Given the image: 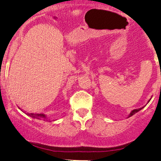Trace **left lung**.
Wrapping results in <instances>:
<instances>
[{
	"mask_svg": "<svg viewBox=\"0 0 161 161\" xmlns=\"http://www.w3.org/2000/svg\"><path fill=\"white\" fill-rule=\"evenodd\" d=\"M149 101H148V103H149ZM144 107H145V106H144ZM144 107H142V108H137V109H134V110H132L131 112H130V113L129 114L128 118H129V117L132 116V115H135V114L137 113V112H139V111L142 110V109Z\"/></svg>",
	"mask_w": 161,
	"mask_h": 161,
	"instance_id": "1",
	"label": "left lung"
}]
</instances>
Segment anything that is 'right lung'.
Segmentation results:
<instances>
[{
	"label": "right lung",
	"mask_w": 161,
	"mask_h": 161,
	"mask_svg": "<svg viewBox=\"0 0 161 161\" xmlns=\"http://www.w3.org/2000/svg\"><path fill=\"white\" fill-rule=\"evenodd\" d=\"M29 116H31L32 118H35L37 119H44V120H48L47 119V116L46 115L43 113H31V114H27Z\"/></svg>",
	"instance_id": "right-lung-1"
}]
</instances>
